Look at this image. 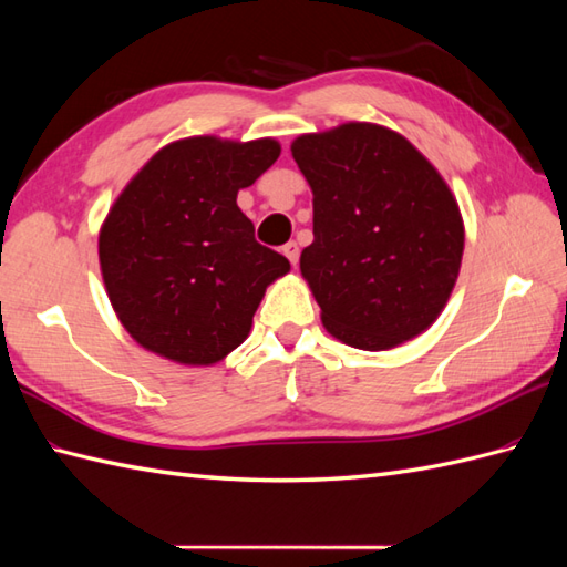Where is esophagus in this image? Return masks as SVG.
<instances>
[{
	"mask_svg": "<svg viewBox=\"0 0 567 567\" xmlns=\"http://www.w3.org/2000/svg\"><path fill=\"white\" fill-rule=\"evenodd\" d=\"M282 252H285L287 258H290L292 265H297V260H299V246L295 244V240H290V244H285V246H282Z\"/></svg>",
	"mask_w": 567,
	"mask_h": 567,
	"instance_id": "1",
	"label": "esophagus"
}]
</instances>
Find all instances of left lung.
<instances>
[{
  "mask_svg": "<svg viewBox=\"0 0 567 567\" xmlns=\"http://www.w3.org/2000/svg\"><path fill=\"white\" fill-rule=\"evenodd\" d=\"M311 187L315 240L299 270L333 339L390 351L439 319L465 228L441 173L396 131L348 122L292 141Z\"/></svg>",
  "mask_w": 567,
  "mask_h": 567,
  "instance_id": "left-lung-1",
  "label": "left lung"
}]
</instances>
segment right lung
<instances>
[{"label": "right lung", "instance_id": "1", "mask_svg": "<svg viewBox=\"0 0 567 567\" xmlns=\"http://www.w3.org/2000/svg\"><path fill=\"white\" fill-rule=\"evenodd\" d=\"M277 155L275 138H179L116 197L100 228L102 277L118 321L146 351L214 365L246 341L290 260L258 244L236 197Z\"/></svg>", "mask_w": 567, "mask_h": 567}]
</instances>
